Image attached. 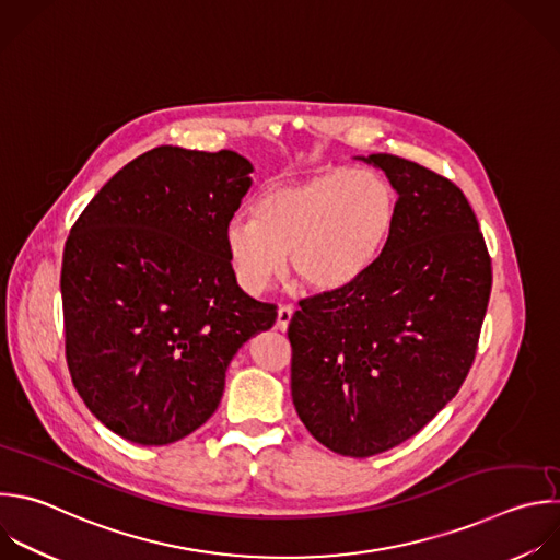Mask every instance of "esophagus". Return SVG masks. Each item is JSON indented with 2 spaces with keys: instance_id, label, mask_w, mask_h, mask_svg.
I'll return each mask as SVG.
<instances>
[{
  "instance_id": "34e87169",
  "label": "esophagus",
  "mask_w": 560,
  "mask_h": 560,
  "mask_svg": "<svg viewBox=\"0 0 560 560\" xmlns=\"http://www.w3.org/2000/svg\"><path fill=\"white\" fill-rule=\"evenodd\" d=\"M292 314H294V305L283 303V305L279 307V312H277V327H279V329H288V325H290V320H292Z\"/></svg>"
}]
</instances>
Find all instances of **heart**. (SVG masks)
<instances>
[{
    "label": "heart",
    "mask_w": 560,
    "mask_h": 560,
    "mask_svg": "<svg viewBox=\"0 0 560 560\" xmlns=\"http://www.w3.org/2000/svg\"><path fill=\"white\" fill-rule=\"evenodd\" d=\"M392 184L374 171L320 168L266 189L253 218H235L224 233L240 285L264 292L283 270L310 288L336 290L360 277L383 253L396 222Z\"/></svg>",
    "instance_id": "obj_1"
}]
</instances>
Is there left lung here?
Returning a JSON list of instances; mask_svg holds the SVG:
<instances>
[{
    "label": "left lung",
    "mask_w": 560,
    "mask_h": 560,
    "mask_svg": "<svg viewBox=\"0 0 560 560\" xmlns=\"http://www.w3.org/2000/svg\"><path fill=\"white\" fill-rule=\"evenodd\" d=\"M398 191L383 253L351 283L299 301L292 400L316 442L345 457L385 453L422 431L472 366L492 264L459 186L371 153Z\"/></svg>",
    "instance_id": "8db88e82"
}]
</instances>
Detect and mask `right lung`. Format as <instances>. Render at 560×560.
<instances>
[{
  "label": "right lung",
  "instance_id": "right-lung-1",
  "mask_svg": "<svg viewBox=\"0 0 560 560\" xmlns=\"http://www.w3.org/2000/svg\"><path fill=\"white\" fill-rule=\"evenodd\" d=\"M250 171L235 151L155 147L103 186L68 235L70 376L88 409L133 444L200 429L237 349L277 320V305L237 285L224 242Z\"/></svg>",
  "mask_w": 560,
  "mask_h": 560
}]
</instances>
